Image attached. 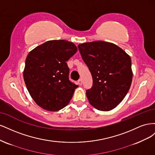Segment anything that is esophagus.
<instances>
[{"mask_svg": "<svg viewBox=\"0 0 155 155\" xmlns=\"http://www.w3.org/2000/svg\"><path fill=\"white\" fill-rule=\"evenodd\" d=\"M78 83L79 85H82V79H79V80L78 81Z\"/></svg>", "mask_w": 155, "mask_h": 155, "instance_id": "34e87169", "label": "esophagus"}]
</instances>
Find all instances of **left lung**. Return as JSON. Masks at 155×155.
<instances>
[{
  "mask_svg": "<svg viewBox=\"0 0 155 155\" xmlns=\"http://www.w3.org/2000/svg\"><path fill=\"white\" fill-rule=\"evenodd\" d=\"M78 49L92 77V86L86 91L89 103L100 110L113 109L132 83L130 56L117 45L102 41L80 44Z\"/></svg>",
  "mask_w": 155,
  "mask_h": 155,
  "instance_id": "8db88e82",
  "label": "left lung"
}]
</instances>
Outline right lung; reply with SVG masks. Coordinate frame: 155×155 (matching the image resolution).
Here are the masks:
<instances>
[{"instance_id":"add662e5","label":"right lung","mask_w":155,"mask_h":155,"mask_svg":"<svg viewBox=\"0 0 155 155\" xmlns=\"http://www.w3.org/2000/svg\"><path fill=\"white\" fill-rule=\"evenodd\" d=\"M78 48L72 42L52 40L31 50L23 76L30 96L43 109L58 111L67 106L78 85L69 79L67 61Z\"/></svg>"}]
</instances>
